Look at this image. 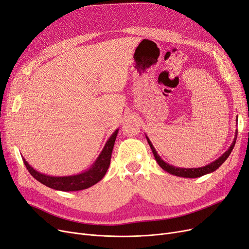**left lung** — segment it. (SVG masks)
Returning a JSON list of instances; mask_svg holds the SVG:
<instances>
[{
  "instance_id": "8db88e82",
  "label": "left lung",
  "mask_w": 249,
  "mask_h": 249,
  "mask_svg": "<svg viewBox=\"0 0 249 249\" xmlns=\"http://www.w3.org/2000/svg\"><path fill=\"white\" fill-rule=\"evenodd\" d=\"M236 121H238V117H237V120H236ZM237 133H238V132H237V130H236L234 140H233L232 144L230 145L229 149L227 150V151H225V153H224L219 159H217L215 160L212 161L211 164H209V165H207V166H204V167H200V168H187V169H186V168L175 167V166H173V165H170V164L166 163V161L159 156L158 151L155 149L153 143L150 142L149 138H148L146 135H145V137H146V140H147V142H148V144H149L151 150H153V154H154V156H155L156 160L158 161L159 166H160L161 169H163L164 171L170 173V174H172V175L183 177V178H197V177H201V176H203V175H205V174H210V173H213V171L217 170V169L224 163V161H225L227 159H228V157H229L230 154H231V151H232L233 148H234V145H235V142H236V139H237Z\"/></svg>"
}]
</instances>
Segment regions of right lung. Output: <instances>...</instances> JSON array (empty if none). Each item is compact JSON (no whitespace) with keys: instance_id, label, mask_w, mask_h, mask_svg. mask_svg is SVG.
I'll use <instances>...</instances> for the list:
<instances>
[{"instance_id":"right-lung-1","label":"right lung","mask_w":249,"mask_h":249,"mask_svg":"<svg viewBox=\"0 0 249 249\" xmlns=\"http://www.w3.org/2000/svg\"><path fill=\"white\" fill-rule=\"evenodd\" d=\"M118 131L119 129H116L113 134L110 136V138L107 140L100 156L96 158L90 168L82 173H79L77 175L63 177L50 176L35 170L27 163L24 158H22L23 163L32 177L40 182L41 184H44L50 188L61 191H78L86 189L96 184L106 175L111 163V156Z\"/></svg>"}]
</instances>
